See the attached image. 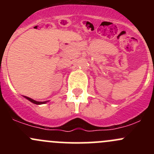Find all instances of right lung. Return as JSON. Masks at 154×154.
I'll return each instance as SVG.
<instances>
[{"label":"right lung","instance_id":"add662e5","mask_svg":"<svg viewBox=\"0 0 154 154\" xmlns=\"http://www.w3.org/2000/svg\"><path fill=\"white\" fill-rule=\"evenodd\" d=\"M24 97H25V98H27V100H29V101H31L32 102V103H35V104H42V103H45L47 101H43V102H38V101H36V100H32V99H31L30 97H26V96H24Z\"/></svg>","mask_w":154,"mask_h":154}]
</instances>
